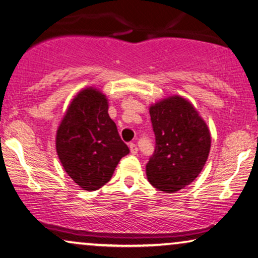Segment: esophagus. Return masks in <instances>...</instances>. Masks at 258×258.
Instances as JSON below:
<instances>
[{
    "instance_id": "34e87169",
    "label": "esophagus",
    "mask_w": 258,
    "mask_h": 258,
    "mask_svg": "<svg viewBox=\"0 0 258 258\" xmlns=\"http://www.w3.org/2000/svg\"><path fill=\"white\" fill-rule=\"evenodd\" d=\"M128 146H130L131 153H132V154H137V153H138V146H137V145H136V144L131 143V144L128 145Z\"/></svg>"
}]
</instances>
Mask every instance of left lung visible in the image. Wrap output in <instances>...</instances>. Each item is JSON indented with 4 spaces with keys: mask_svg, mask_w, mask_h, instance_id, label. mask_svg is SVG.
I'll return each instance as SVG.
<instances>
[{
    "mask_svg": "<svg viewBox=\"0 0 258 258\" xmlns=\"http://www.w3.org/2000/svg\"><path fill=\"white\" fill-rule=\"evenodd\" d=\"M155 150L146 166L152 186L174 193L197 179L210 150V133L193 105L170 97L150 108Z\"/></svg>",
    "mask_w": 258,
    "mask_h": 258,
    "instance_id": "8db88e82",
    "label": "left lung"
}]
</instances>
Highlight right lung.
I'll return each instance as SVG.
<instances>
[{
  "mask_svg": "<svg viewBox=\"0 0 258 258\" xmlns=\"http://www.w3.org/2000/svg\"><path fill=\"white\" fill-rule=\"evenodd\" d=\"M106 97L85 89L71 101L56 137L58 158L69 176L85 190L108 182L130 150L107 113Z\"/></svg>",
  "mask_w": 258,
  "mask_h": 258,
  "instance_id": "add662e5",
  "label": "right lung"
}]
</instances>
